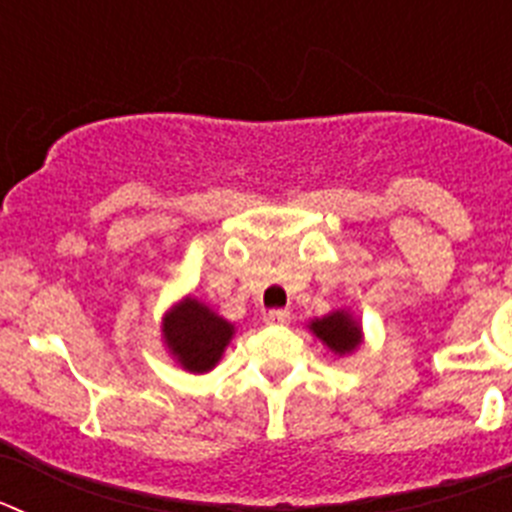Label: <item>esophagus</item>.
<instances>
[{"mask_svg":"<svg viewBox=\"0 0 512 512\" xmlns=\"http://www.w3.org/2000/svg\"><path fill=\"white\" fill-rule=\"evenodd\" d=\"M264 320L269 325H287L289 312L287 310H269V312H264Z\"/></svg>","mask_w":512,"mask_h":512,"instance_id":"1","label":"esophagus"}]
</instances>
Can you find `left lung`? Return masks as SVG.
<instances>
[{"label": "left lung", "mask_w": 512, "mask_h": 512, "mask_svg": "<svg viewBox=\"0 0 512 512\" xmlns=\"http://www.w3.org/2000/svg\"><path fill=\"white\" fill-rule=\"evenodd\" d=\"M310 333L318 338L323 346H328V351L343 359V356H351L359 351V346L364 343V328H361V320L356 318L354 312L341 307V310H333L323 318H315L307 323Z\"/></svg>", "instance_id": "8db88e82"}]
</instances>
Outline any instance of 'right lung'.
<instances>
[{"instance_id": "obj_1", "label": "right lung", "mask_w": 512, "mask_h": 512, "mask_svg": "<svg viewBox=\"0 0 512 512\" xmlns=\"http://www.w3.org/2000/svg\"><path fill=\"white\" fill-rule=\"evenodd\" d=\"M235 336V325L207 302L187 295L161 318V343L166 354L189 374L212 372Z\"/></svg>"}]
</instances>
